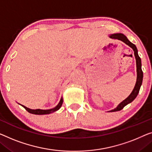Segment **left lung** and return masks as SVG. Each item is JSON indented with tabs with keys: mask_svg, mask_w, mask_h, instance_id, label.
Here are the masks:
<instances>
[{
	"mask_svg": "<svg viewBox=\"0 0 152 152\" xmlns=\"http://www.w3.org/2000/svg\"><path fill=\"white\" fill-rule=\"evenodd\" d=\"M109 37L111 38V39H118L121 41L125 43L126 45L130 46L131 48H132L133 50H134V56L136 58V65H137V82H136L135 86L133 89L132 91L130 94L128 98H126L124 101H122L121 103L119 104L118 106H117L116 108H114L108 112H115V111H119V110H121L123 109L124 106H126L127 104L132 102L134 100V99L137 98L138 94H139L140 88H141V86L142 85V78H143V73H142V69H141V58L139 57V54H138V50L134 44H132V42H130V41L128 40V38L126 37L124 34L122 33H114L111 34V35H109Z\"/></svg>",
	"mask_w": 152,
	"mask_h": 152,
	"instance_id": "1",
	"label": "left lung"
}]
</instances>
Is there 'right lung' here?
I'll return each mask as SVG.
<instances>
[{
  "instance_id": "1",
  "label": "right lung",
  "mask_w": 152,
  "mask_h": 152,
  "mask_svg": "<svg viewBox=\"0 0 152 152\" xmlns=\"http://www.w3.org/2000/svg\"><path fill=\"white\" fill-rule=\"evenodd\" d=\"M63 97H61V98L60 99V102H58V104L57 105H56L55 107L53 108H51V109H48V110H42V109H31V108H28L26 107V106H24V105H21L23 106V107L25 108V109L28 111V113H31V114H34V115H48V114H50V113H53L54 112L56 111V110H58L59 108H61V106H62V104H63Z\"/></svg>"
}]
</instances>
